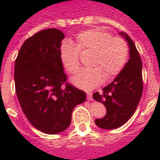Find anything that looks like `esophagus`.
I'll use <instances>...</instances> for the list:
<instances>
[{"label": "esophagus", "instance_id": "obj_1", "mask_svg": "<svg viewBox=\"0 0 160 160\" xmlns=\"http://www.w3.org/2000/svg\"><path fill=\"white\" fill-rule=\"evenodd\" d=\"M87 99L89 100H92V94L91 93H87Z\"/></svg>", "mask_w": 160, "mask_h": 160}]
</instances>
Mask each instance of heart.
<instances>
[{"mask_svg": "<svg viewBox=\"0 0 160 160\" xmlns=\"http://www.w3.org/2000/svg\"><path fill=\"white\" fill-rule=\"evenodd\" d=\"M90 51L88 60L90 67L80 70L70 79L75 87L92 90L102 83L103 78L109 80L123 69L129 55V46L121 37H112L111 34L100 29L82 31L75 37V45L64 41L60 48V59L69 74L80 69V53Z\"/></svg>", "mask_w": 160, "mask_h": 160, "instance_id": "b5f03b06", "label": "heart"}]
</instances>
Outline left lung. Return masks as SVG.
Segmentation results:
<instances>
[{"label":"left lung","instance_id":"obj_1","mask_svg":"<svg viewBox=\"0 0 160 160\" xmlns=\"http://www.w3.org/2000/svg\"><path fill=\"white\" fill-rule=\"evenodd\" d=\"M119 34L129 45V60L116 78L103 88L102 94H93V98L106 108L105 117L95 120L98 127L105 129H116L125 124L134 114L143 92L141 58L132 39L124 32Z\"/></svg>","mask_w":160,"mask_h":160}]
</instances>
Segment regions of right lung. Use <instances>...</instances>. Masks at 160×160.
Instances as JSON below:
<instances>
[{"label":"right lung","instance_id":"1","mask_svg":"<svg viewBox=\"0 0 160 160\" xmlns=\"http://www.w3.org/2000/svg\"><path fill=\"white\" fill-rule=\"evenodd\" d=\"M64 38L58 29L39 31L25 41L15 62L19 103L29 122L45 134L67 129L74 108L86 99L84 91L65 83L67 77L60 59Z\"/></svg>","mask_w":160,"mask_h":160}]
</instances>
